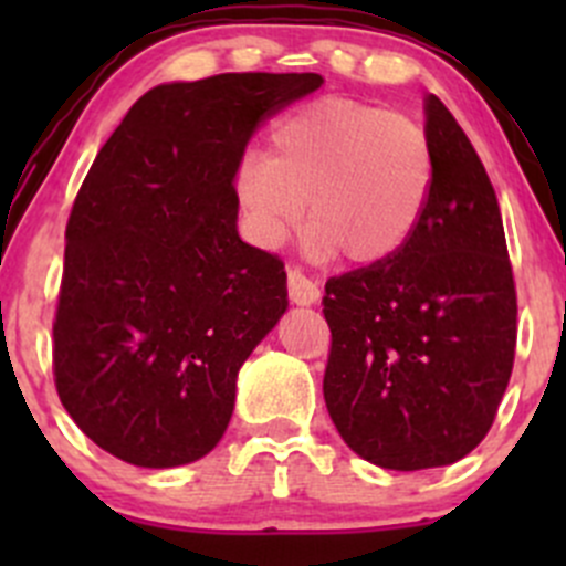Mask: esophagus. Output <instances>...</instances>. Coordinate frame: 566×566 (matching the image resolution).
Listing matches in <instances>:
<instances>
[{
    "label": "esophagus",
    "mask_w": 566,
    "mask_h": 566,
    "mask_svg": "<svg viewBox=\"0 0 566 566\" xmlns=\"http://www.w3.org/2000/svg\"><path fill=\"white\" fill-rule=\"evenodd\" d=\"M287 293L290 301L298 306H310L319 301V284L312 276H306L301 268H290L287 271Z\"/></svg>",
    "instance_id": "34e87169"
}]
</instances>
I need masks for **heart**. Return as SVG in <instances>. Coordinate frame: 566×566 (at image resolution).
<instances>
[{"label": "heart", "instance_id": "b5f03b06", "mask_svg": "<svg viewBox=\"0 0 566 566\" xmlns=\"http://www.w3.org/2000/svg\"><path fill=\"white\" fill-rule=\"evenodd\" d=\"M432 150L421 125L367 101L323 95L273 123L265 156L238 167L251 235L279 247L304 219L310 251L375 265L408 247L430 205Z\"/></svg>", "mask_w": 566, "mask_h": 566}]
</instances>
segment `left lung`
<instances>
[{
  "instance_id": "left-lung-1",
  "label": "left lung",
  "mask_w": 566,
  "mask_h": 566,
  "mask_svg": "<svg viewBox=\"0 0 566 566\" xmlns=\"http://www.w3.org/2000/svg\"><path fill=\"white\" fill-rule=\"evenodd\" d=\"M436 164L408 247L325 282L323 397L347 447L391 471L449 465L484 441L510 384L517 293L493 182L427 98Z\"/></svg>"
}]
</instances>
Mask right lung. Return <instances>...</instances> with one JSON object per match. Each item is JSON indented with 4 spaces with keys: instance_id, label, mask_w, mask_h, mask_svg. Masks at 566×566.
<instances>
[{
    "instance_id": "add662e5",
    "label": "right lung",
    "mask_w": 566,
    "mask_h": 566,
    "mask_svg": "<svg viewBox=\"0 0 566 566\" xmlns=\"http://www.w3.org/2000/svg\"><path fill=\"white\" fill-rule=\"evenodd\" d=\"M317 73H219L142 95L84 177L65 227L54 384L78 430L142 468L224 436L238 369L287 310L279 254L238 235L251 134Z\"/></svg>"
}]
</instances>
